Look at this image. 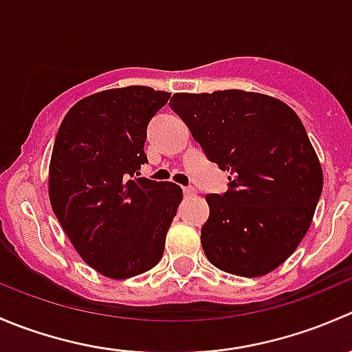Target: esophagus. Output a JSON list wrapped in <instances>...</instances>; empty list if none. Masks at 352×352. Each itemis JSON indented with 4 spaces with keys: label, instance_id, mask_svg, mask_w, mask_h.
<instances>
[{
    "label": "esophagus",
    "instance_id": "esophagus-1",
    "mask_svg": "<svg viewBox=\"0 0 352 352\" xmlns=\"http://www.w3.org/2000/svg\"><path fill=\"white\" fill-rule=\"evenodd\" d=\"M184 194H186L187 197H194L197 194V190L194 189V187H184Z\"/></svg>",
    "mask_w": 352,
    "mask_h": 352
}]
</instances>
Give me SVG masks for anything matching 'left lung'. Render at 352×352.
Instances as JSON below:
<instances>
[{
    "label": "left lung",
    "instance_id": "1",
    "mask_svg": "<svg viewBox=\"0 0 352 352\" xmlns=\"http://www.w3.org/2000/svg\"><path fill=\"white\" fill-rule=\"evenodd\" d=\"M170 107L230 172L228 190L206 196V257L243 278L274 271L307 235L324 187L300 117L278 98L243 90L175 94Z\"/></svg>",
    "mask_w": 352,
    "mask_h": 352
}]
</instances>
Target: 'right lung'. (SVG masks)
<instances>
[{
	"label": "right lung",
	"mask_w": 352,
	"mask_h": 352,
	"mask_svg": "<svg viewBox=\"0 0 352 352\" xmlns=\"http://www.w3.org/2000/svg\"><path fill=\"white\" fill-rule=\"evenodd\" d=\"M170 94L126 87L81 98L63 119L49 165V199L80 257L110 279L153 269L182 189L136 177L146 127Z\"/></svg>",
	"instance_id": "add662e5"
}]
</instances>
